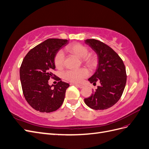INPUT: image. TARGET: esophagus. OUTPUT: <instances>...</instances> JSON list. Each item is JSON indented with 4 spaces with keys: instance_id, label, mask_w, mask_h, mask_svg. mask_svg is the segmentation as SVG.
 Instances as JSON below:
<instances>
[{
    "instance_id": "esophagus-1",
    "label": "esophagus",
    "mask_w": 149,
    "mask_h": 149,
    "mask_svg": "<svg viewBox=\"0 0 149 149\" xmlns=\"http://www.w3.org/2000/svg\"><path fill=\"white\" fill-rule=\"evenodd\" d=\"M71 84H72V85H75V86H77V87H78V88H83L84 87V86H83V85H82V84H80L71 83Z\"/></svg>"
}]
</instances>
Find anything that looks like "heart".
Masks as SVG:
<instances>
[{"mask_svg": "<svg viewBox=\"0 0 149 149\" xmlns=\"http://www.w3.org/2000/svg\"><path fill=\"white\" fill-rule=\"evenodd\" d=\"M66 50L74 54L79 58H82L83 62L91 68L95 67L97 65V58L92 53L88 54L89 50L87 47L80 43L70 45L66 48ZM65 56L61 51L58 52L54 58V63L57 69H61L64 66ZM89 75V71L85 68L78 70H70L63 73V78L70 82L78 83L81 82Z\"/></svg>", "mask_w": 149, "mask_h": 149, "instance_id": "1", "label": "heart"}]
</instances>
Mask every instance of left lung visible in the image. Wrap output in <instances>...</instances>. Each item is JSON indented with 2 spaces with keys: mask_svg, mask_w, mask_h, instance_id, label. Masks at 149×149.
I'll return each instance as SVG.
<instances>
[{
  "mask_svg": "<svg viewBox=\"0 0 149 149\" xmlns=\"http://www.w3.org/2000/svg\"><path fill=\"white\" fill-rule=\"evenodd\" d=\"M85 43L98 56L96 71L88 80L93 84L99 81L101 85L91 96L84 99V102L93 109H108L120 100L123 93L127 81L125 65L118 53L106 44L95 39L86 40Z\"/></svg>",
  "mask_w": 149,
  "mask_h": 149,
  "instance_id": "1",
  "label": "left lung"
}]
</instances>
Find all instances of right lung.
<instances>
[{"label": "right lung", "instance_id": "right-lung-1", "mask_svg": "<svg viewBox=\"0 0 149 149\" xmlns=\"http://www.w3.org/2000/svg\"><path fill=\"white\" fill-rule=\"evenodd\" d=\"M68 43L67 40L47 39L30 49L24 58L20 68L22 91L26 101L35 110L47 113L55 111L64 101L70 84L58 78L59 82L49 86L48 80L56 77L53 74L56 53Z\"/></svg>", "mask_w": 149, "mask_h": 149}]
</instances>
